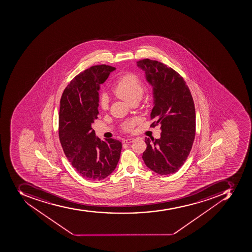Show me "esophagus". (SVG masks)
I'll return each mask as SVG.
<instances>
[{"label":"esophagus","instance_id":"34e87169","mask_svg":"<svg viewBox=\"0 0 252 252\" xmlns=\"http://www.w3.org/2000/svg\"><path fill=\"white\" fill-rule=\"evenodd\" d=\"M135 140V139L134 138H126V139H123V143H132V142Z\"/></svg>","mask_w":252,"mask_h":252}]
</instances>
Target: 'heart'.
I'll list each match as a JSON object with an SVG mask.
<instances>
[{"label": "heart", "mask_w": 252, "mask_h": 252, "mask_svg": "<svg viewBox=\"0 0 252 252\" xmlns=\"http://www.w3.org/2000/svg\"><path fill=\"white\" fill-rule=\"evenodd\" d=\"M143 91V82L135 74H126L122 76L113 89V94L116 96L129 103L135 99H140ZM108 106V99L106 96L103 95L100 98V107L102 109H107ZM132 127L133 122L127 123L125 125L126 130H131Z\"/></svg>", "instance_id": "1"}]
</instances>
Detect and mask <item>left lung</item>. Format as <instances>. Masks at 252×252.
<instances>
[{"label":"left lung","mask_w":252,"mask_h":252,"mask_svg":"<svg viewBox=\"0 0 252 252\" xmlns=\"http://www.w3.org/2000/svg\"><path fill=\"white\" fill-rule=\"evenodd\" d=\"M136 65L145 73L152 86L153 109L151 118L161 124L159 139L145 138L143 159L150 170L170 175L180 169L192 148L196 113L190 90L180 74L156 60H140Z\"/></svg>","instance_id":"8db88e82"}]
</instances>
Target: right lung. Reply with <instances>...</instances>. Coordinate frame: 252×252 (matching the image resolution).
I'll list each match as a JSON object with an SVG mask.
<instances>
[{
    "label": "right lung",
    "instance_id": "right-lung-1",
    "mask_svg": "<svg viewBox=\"0 0 252 252\" xmlns=\"http://www.w3.org/2000/svg\"><path fill=\"white\" fill-rule=\"evenodd\" d=\"M115 70L106 65L86 69L66 86L60 100V143L72 166L87 180H102L110 175L121 156V142L101 140L91 125L99 113L100 85Z\"/></svg>",
    "mask_w": 252,
    "mask_h": 252
}]
</instances>
